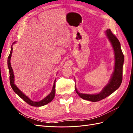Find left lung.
Returning a JSON list of instances; mask_svg holds the SVG:
<instances>
[{"mask_svg":"<svg viewBox=\"0 0 133 133\" xmlns=\"http://www.w3.org/2000/svg\"><path fill=\"white\" fill-rule=\"evenodd\" d=\"M105 34L111 44L114 50L115 58L114 71L111 76L109 82L103 88L101 91L98 94H94L81 93L78 91L76 85L75 86L76 92L80 98L92 102L100 101V100L109 96L112 92H114L116 90L118 89L122 82L123 66L124 57L121 49L120 43L119 40L111 33L110 29H107L105 31Z\"/></svg>","mask_w":133,"mask_h":133,"instance_id":"8db88e82","label":"left lung"}]
</instances>
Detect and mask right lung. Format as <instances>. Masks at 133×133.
I'll use <instances>...</instances> for the list:
<instances>
[{"mask_svg":"<svg viewBox=\"0 0 133 133\" xmlns=\"http://www.w3.org/2000/svg\"><path fill=\"white\" fill-rule=\"evenodd\" d=\"M16 43V42H14L12 45L11 46V50H10V53L9 55L8 58V66L9 68V78H10V85L12 88V89L14 90V91L15 92L16 94H17L19 96H20L23 100L28 103V104H29L31 106H33V107H42L43 105H45L46 104H48L50 103L51 100H53L55 94V80L56 79L54 80V84L53 86V88H52V90L50 92V93L49 94H48L45 98H44L43 99H42L41 101L39 102H34L31 100L28 96L25 95L23 92L20 90L19 88L17 87V85L14 84V72L13 70V69L11 68V63H10V60H11V54L12 53H13V45L14 44Z\"/></svg>","mask_w":133,"mask_h":133,"instance_id":"add662e5","label":"right lung"}]
</instances>
